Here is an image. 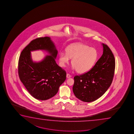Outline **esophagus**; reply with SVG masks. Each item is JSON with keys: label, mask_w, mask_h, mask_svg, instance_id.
<instances>
[{"label": "esophagus", "mask_w": 134, "mask_h": 134, "mask_svg": "<svg viewBox=\"0 0 134 134\" xmlns=\"http://www.w3.org/2000/svg\"><path fill=\"white\" fill-rule=\"evenodd\" d=\"M66 77L67 78H70V77H71V76L69 74H67V75H66Z\"/></svg>", "instance_id": "obj_1"}]
</instances>
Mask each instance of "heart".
I'll use <instances>...</instances> for the list:
<instances>
[{
  "mask_svg": "<svg viewBox=\"0 0 134 134\" xmlns=\"http://www.w3.org/2000/svg\"><path fill=\"white\" fill-rule=\"evenodd\" d=\"M66 53L59 54V64L64 67L72 59L73 68L79 73L83 74L89 71L95 64L98 56L97 50L89 48L85 44L76 43L70 45L66 48Z\"/></svg>",
  "mask_w": 134,
  "mask_h": 134,
  "instance_id": "1",
  "label": "heart"
}]
</instances>
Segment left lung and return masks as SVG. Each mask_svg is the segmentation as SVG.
Returning a JSON list of instances; mask_svg holds the SVG:
<instances>
[{
  "label": "left lung",
  "mask_w": 134,
  "mask_h": 134,
  "mask_svg": "<svg viewBox=\"0 0 134 134\" xmlns=\"http://www.w3.org/2000/svg\"><path fill=\"white\" fill-rule=\"evenodd\" d=\"M103 46V55L93 68L74 78L73 91L81 101H95L105 93L112 83L115 67V59L110 48L104 43Z\"/></svg>",
  "instance_id": "left-lung-1"
}]
</instances>
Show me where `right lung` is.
Listing matches in <instances>:
<instances>
[{
  "instance_id": "1",
  "label": "right lung",
  "mask_w": 134,
  "mask_h": 134,
  "mask_svg": "<svg viewBox=\"0 0 134 134\" xmlns=\"http://www.w3.org/2000/svg\"><path fill=\"white\" fill-rule=\"evenodd\" d=\"M44 49L51 54L40 63H33L30 51ZM58 51L49 37L31 41L22 50L18 62L20 81L28 92L36 99L46 100L53 97L66 80V71L56 64Z\"/></svg>"
}]
</instances>
